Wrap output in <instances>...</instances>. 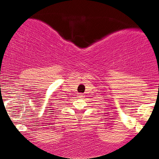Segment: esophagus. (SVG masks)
Segmentation results:
<instances>
[{"mask_svg":"<svg viewBox=\"0 0 159 159\" xmlns=\"http://www.w3.org/2000/svg\"><path fill=\"white\" fill-rule=\"evenodd\" d=\"M79 97H80V98H82V97H83V95H82L81 93H80V94H79Z\"/></svg>","mask_w":159,"mask_h":159,"instance_id":"esophagus-1","label":"esophagus"}]
</instances>
